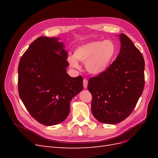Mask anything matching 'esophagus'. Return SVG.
Returning <instances> with one entry per match:
<instances>
[{"label":"esophagus","instance_id":"obj_1","mask_svg":"<svg viewBox=\"0 0 158 158\" xmlns=\"http://www.w3.org/2000/svg\"><path fill=\"white\" fill-rule=\"evenodd\" d=\"M88 80L86 79H84V80H83V85H84V88H87V87H88Z\"/></svg>","mask_w":158,"mask_h":158}]
</instances>
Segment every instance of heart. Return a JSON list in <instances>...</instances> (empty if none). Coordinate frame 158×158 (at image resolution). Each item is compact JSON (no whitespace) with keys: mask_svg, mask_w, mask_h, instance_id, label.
<instances>
[{"mask_svg":"<svg viewBox=\"0 0 158 158\" xmlns=\"http://www.w3.org/2000/svg\"><path fill=\"white\" fill-rule=\"evenodd\" d=\"M116 54L117 47L111 40L94 41L76 47L73 56H69L67 61L73 69L80 68L78 61L85 63L88 73L98 76L109 69Z\"/></svg>","mask_w":158,"mask_h":158,"instance_id":"1","label":"heart"}]
</instances>
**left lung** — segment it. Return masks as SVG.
<instances>
[{
    "label": "left lung",
    "mask_w": 158,
    "mask_h": 158,
    "mask_svg": "<svg viewBox=\"0 0 158 158\" xmlns=\"http://www.w3.org/2000/svg\"><path fill=\"white\" fill-rule=\"evenodd\" d=\"M118 35L121 49L116 60L104 73L91 78L88 84L93 115L110 125L130 115L144 86V57L125 34Z\"/></svg>",
    "instance_id": "8db88e82"
}]
</instances>
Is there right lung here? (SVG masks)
I'll return each instance as SVG.
<instances>
[{
	"label": "right lung",
	"mask_w": 158,
	"mask_h": 158,
	"mask_svg": "<svg viewBox=\"0 0 158 158\" xmlns=\"http://www.w3.org/2000/svg\"><path fill=\"white\" fill-rule=\"evenodd\" d=\"M59 37H39L22 56L18 65V92L31 115L46 126L64 121L70 103L83 89L81 76L66 73L68 52Z\"/></svg>",
	"instance_id": "right-lung-1"
}]
</instances>
